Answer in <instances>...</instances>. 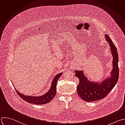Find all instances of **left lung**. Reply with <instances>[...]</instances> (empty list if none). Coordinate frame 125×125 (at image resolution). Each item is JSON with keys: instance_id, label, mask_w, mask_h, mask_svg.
<instances>
[{"instance_id": "left-lung-1", "label": "left lung", "mask_w": 125, "mask_h": 125, "mask_svg": "<svg viewBox=\"0 0 125 125\" xmlns=\"http://www.w3.org/2000/svg\"><path fill=\"white\" fill-rule=\"evenodd\" d=\"M105 40L108 43L113 57L112 70L110 76L99 82L90 81L85 76L83 71H75V75L79 79L77 86V93L79 97L85 102L98 101L105 98L112 90L118 81L119 77L118 54L116 48L108 35L105 34Z\"/></svg>"}]
</instances>
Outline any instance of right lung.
<instances>
[{"mask_svg": "<svg viewBox=\"0 0 125 125\" xmlns=\"http://www.w3.org/2000/svg\"><path fill=\"white\" fill-rule=\"evenodd\" d=\"M63 73L57 74L54 77L50 90L44 95L41 96H26L24 94L20 93L16 88V91L19 96L23 100L32 104H44L50 103L55 96L56 93V84L58 79L61 76Z\"/></svg>", "mask_w": 125, "mask_h": 125, "instance_id": "right-lung-1", "label": "right lung"}]
</instances>
